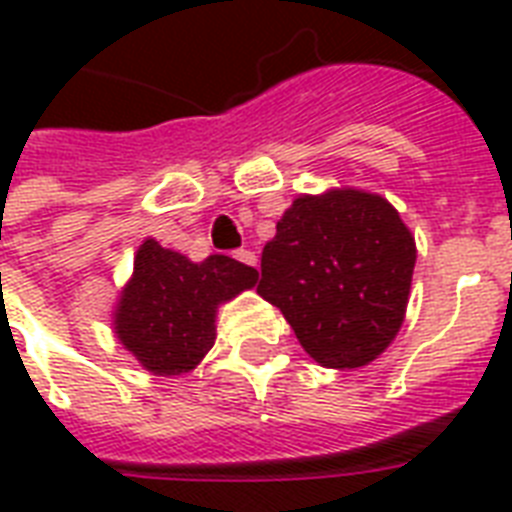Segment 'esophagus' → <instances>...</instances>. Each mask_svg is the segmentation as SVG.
Segmentation results:
<instances>
[{"label":"esophagus","instance_id":"34e87169","mask_svg":"<svg viewBox=\"0 0 512 512\" xmlns=\"http://www.w3.org/2000/svg\"><path fill=\"white\" fill-rule=\"evenodd\" d=\"M233 257H236V260L244 265H257V255L252 252V249H236V252H233Z\"/></svg>","mask_w":512,"mask_h":512}]
</instances>
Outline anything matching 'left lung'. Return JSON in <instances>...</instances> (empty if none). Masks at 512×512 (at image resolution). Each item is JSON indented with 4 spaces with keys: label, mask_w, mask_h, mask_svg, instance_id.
Wrapping results in <instances>:
<instances>
[{
    "label": "left lung",
    "mask_w": 512,
    "mask_h": 512,
    "mask_svg": "<svg viewBox=\"0 0 512 512\" xmlns=\"http://www.w3.org/2000/svg\"><path fill=\"white\" fill-rule=\"evenodd\" d=\"M414 236L377 193L300 196L276 223L257 295L276 305L305 353L329 369L380 356L404 324Z\"/></svg>",
    "instance_id": "obj_1"
}]
</instances>
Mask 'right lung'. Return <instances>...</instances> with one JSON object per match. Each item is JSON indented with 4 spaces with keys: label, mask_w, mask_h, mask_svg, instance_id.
Returning <instances> with one entry per match:
<instances>
[{
    "label": "right lung",
    "mask_w": 512,
    "mask_h": 512,
    "mask_svg": "<svg viewBox=\"0 0 512 512\" xmlns=\"http://www.w3.org/2000/svg\"><path fill=\"white\" fill-rule=\"evenodd\" d=\"M257 284V271L225 255L201 263L146 239L122 289L114 332L159 377L191 372L215 345L217 305Z\"/></svg>",
    "instance_id": "add662e5"
}]
</instances>
